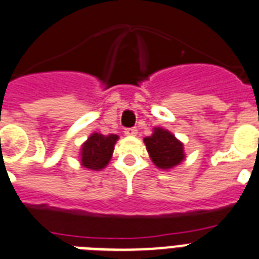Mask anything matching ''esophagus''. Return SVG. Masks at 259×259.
Instances as JSON below:
<instances>
[{
  "instance_id": "34e87169",
  "label": "esophagus",
  "mask_w": 259,
  "mask_h": 259,
  "mask_svg": "<svg viewBox=\"0 0 259 259\" xmlns=\"http://www.w3.org/2000/svg\"><path fill=\"white\" fill-rule=\"evenodd\" d=\"M126 136H129V137H134V136H137V129L136 127H129V129L125 130Z\"/></svg>"
}]
</instances>
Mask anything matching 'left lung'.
Here are the masks:
<instances>
[{
  "label": "left lung",
  "mask_w": 259,
  "mask_h": 259,
  "mask_svg": "<svg viewBox=\"0 0 259 259\" xmlns=\"http://www.w3.org/2000/svg\"><path fill=\"white\" fill-rule=\"evenodd\" d=\"M150 160L160 169H170L184 160V146L170 132L154 127L153 134L144 138Z\"/></svg>",
  "instance_id": "obj_1"
}]
</instances>
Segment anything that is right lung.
<instances>
[{
  "label": "right lung",
  "instance_id": "right-lung-1",
  "mask_svg": "<svg viewBox=\"0 0 259 259\" xmlns=\"http://www.w3.org/2000/svg\"><path fill=\"white\" fill-rule=\"evenodd\" d=\"M118 140L117 134L103 136L101 133H93L82 145L80 162L87 169L101 170L109 164L113 156L114 145Z\"/></svg>",
  "mask_w": 259,
  "mask_h": 259
}]
</instances>
